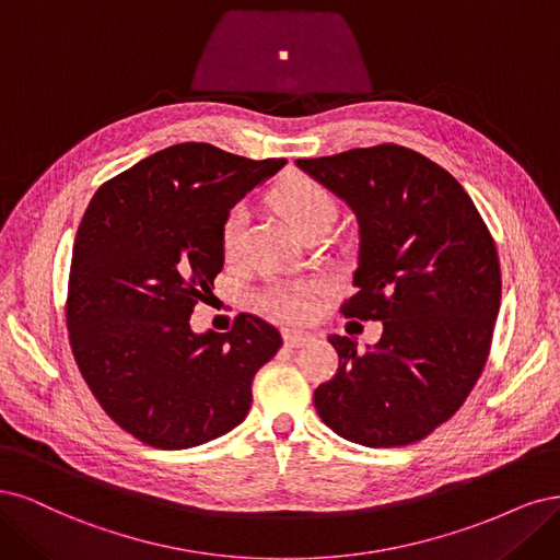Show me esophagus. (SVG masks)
I'll use <instances>...</instances> for the list:
<instances>
[{
  "label": "esophagus",
  "instance_id": "34e87169",
  "mask_svg": "<svg viewBox=\"0 0 560 560\" xmlns=\"http://www.w3.org/2000/svg\"><path fill=\"white\" fill-rule=\"evenodd\" d=\"M312 339V335H306V332H295V330H285L283 332V345L288 347V349H300L302 345H306V341Z\"/></svg>",
  "mask_w": 560,
  "mask_h": 560
}]
</instances>
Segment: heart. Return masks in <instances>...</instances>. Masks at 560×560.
Segmentation results:
<instances>
[{"mask_svg":"<svg viewBox=\"0 0 560 560\" xmlns=\"http://www.w3.org/2000/svg\"><path fill=\"white\" fill-rule=\"evenodd\" d=\"M269 200L300 234L318 225H330L337 211L330 190L304 172H288L281 176L269 192ZM244 223L246 213L242 205H234L225 211L219 225V246L225 260L240 258L244 246ZM316 291L318 288L314 283L302 281L269 283L260 295V304L265 312L281 320L304 323L314 316Z\"/></svg>","mask_w":560,"mask_h":560,"instance_id":"heart-1","label":"heart"}]
</instances>
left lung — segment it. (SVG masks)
Wrapping results in <instances>:
<instances>
[{
	"label": "left lung",
	"mask_w": 560,
	"mask_h": 560,
	"mask_svg": "<svg viewBox=\"0 0 560 560\" xmlns=\"http://www.w3.org/2000/svg\"><path fill=\"white\" fill-rule=\"evenodd\" d=\"M295 162L358 215L355 293L339 312L384 323L365 353L328 337L339 368L314 390L318 417L363 446L419 442L463 407L489 360L502 293L493 234L454 176L400 143Z\"/></svg>",
	"instance_id": "left-lung-1"
}]
</instances>
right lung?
<instances>
[{
    "label": "right lung",
    "instance_id": "right-lung-1",
    "mask_svg": "<svg viewBox=\"0 0 560 560\" xmlns=\"http://www.w3.org/2000/svg\"><path fill=\"white\" fill-rule=\"evenodd\" d=\"M283 162L186 141L104 182L90 200L69 267V347L90 393L135 440L188 448L246 419L279 330L240 314L228 332L195 335L190 316L223 269L225 211Z\"/></svg>",
    "mask_w": 560,
    "mask_h": 560
}]
</instances>
